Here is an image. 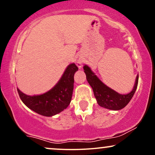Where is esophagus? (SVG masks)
Returning a JSON list of instances; mask_svg holds the SVG:
<instances>
[{
    "label": "esophagus",
    "mask_w": 155,
    "mask_h": 155,
    "mask_svg": "<svg viewBox=\"0 0 155 155\" xmlns=\"http://www.w3.org/2000/svg\"><path fill=\"white\" fill-rule=\"evenodd\" d=\"M81 64H82V63H81V61H79V62H77V65H78V67L79 68H81Z\"/></svg>",
    "instance_id": "1"
}]
</instances>
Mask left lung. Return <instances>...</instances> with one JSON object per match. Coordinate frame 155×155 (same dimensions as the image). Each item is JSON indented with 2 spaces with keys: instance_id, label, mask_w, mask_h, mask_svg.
<instances>
[{
  "instance_id": "8db88e82",
  "label": "left lung",
  "mask_w": 155,
  "mask_h": 155,
  "mask_svg": "<svg viewBox=\"0 0 155 155\" xmlns=\"http://www.w3.org/2000/svg\"><path fill=\"white\" fill-rule=\"evenodd\" d=\"M87 80L93 90L97 104L101 107L111 110H120L127 106L136 92L138 82V75L136 76V82L133 90L128 94L122 95L104 84L97 76L95 75L87 65L84 66Z\"/></svg>"
}]
</instances>
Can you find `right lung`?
Here are the masks:
<instances>
[{
  "label": "right lung",
  "instance_id": "obj_1",
  "mask_svg": "<svg viewBox=\"0 0 155 155\" xmlns=\"http://www.w3.org/2000/svg\"><path fill=\"white\" fill-rule=\"evenodd\" d=\"M77 71L75 64H70L54 87L41 95H27L17 88L19 97L26 106L38 114L45 117L58 114L70 104L74 90V76Z\"/></svg>",
  "mask_w": 155,
  "mask_h": 155
}]
</instances>
